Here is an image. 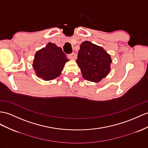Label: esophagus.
I'll return each mask as SVG.
<instances>
[{
  "instance_id": "esophagus-1",
  "label": "esophagus",
  "mask_w": 148,
  "mask_h": 148,
  "mask_svg": "<svg viewBox=\"0 0 148 148\" xmlns=\"http://www.w3.org/2000/svg\"><path fill=\"white\" fill-rule=\"evenodd\" d=\"M68 56H69V58L70 59H75L77 58V54L75 52H73L72 54H69Z\"/></svg>"
}]
</instances>
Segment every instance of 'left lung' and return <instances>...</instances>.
I'll return each mask as SVG.
<instances>
[{"label": "left lung", "mask_w": 148, "mask_h": 148, "mask_svg": "<svg viewBox=\"0 0 148 148\" xmlns=\"http://www.w3.org/2000/svg\"><path fill=\"white\" fill-rule=\"evenodd\" d=\"M76 62L83 78L97 82L109 73L112 60L103 47L89 41H84L80 45Z\"/></svg>", "instance_id": "1"}]
</instances>
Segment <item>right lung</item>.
Returning <instances> with one entry per match:
<instances>
[{
    "instance_id": "add662e5",
    "label": "right lung",
    "mask_w": 148,
    "mask_h": 148,
    "mask_svg": "<svg viewBox=\"0 0 148 148\" xmlns=\"http://www.w3.org/2000/svg\"><path fill=\"white\" fill-rule=\"evenodd\" d=\"M67 61L62 49L49 42L36 53L32 67L38 77L50 81L59 76Z\"/></svg>"
}]
</instances>
